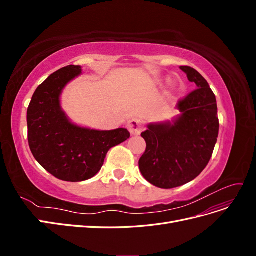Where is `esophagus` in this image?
Instances as JSON below:
<instances>
[{
    "mask_svg": "<svg viewBox=\"0 0 256 256\" xmlns=\"http://www.w3.org/2000/svg\"><path fill=\"white\" fill-rule=\"evenodd\" d=\"M127 127L130 131V134L132 136L140 134L144 129L143 122L141 120H138V118H132L131 120H129Z\"/></svg>",
    "mask_w": 256,
    "mask_h": 256,
    "instance_id": "34e87169",
    "label": "esophagus"
}]
</instances>
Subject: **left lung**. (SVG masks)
<instances>
[{
    "label": "left lung",
    "instance_id": "8db88e82",
    "mask_svg": "<svg viewBox=\"0 0 256 256\" xmlns=\"http://www.w3.org/2000/svg\"><path fill=\"white\" fill-rule=\"evenodd\" d=\"M180 69L198 86L178 102L182 115L173 122L150 124L141 134L146 150L138 168L147 182L162 189L180 187L202 173L219 134L214 92L196 69L189 66Z\"/></svg>",
    "mask_w": 256,
    "mask_h": 256
}]
</instances>
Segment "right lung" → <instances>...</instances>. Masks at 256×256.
<instances>
[{
  "mask_svg": "<svg viewBox=\"0 0 256 256\" xmlns=\"http://www.w3.org/2000/svg\"><path fill=\"white\" fill-rule=\"evenodd\" d=\"M81 74L69 65L53 72L34 92L28 108V140L34 158L46 171L65 182H83L102 168L106 152L130 138L129 131L90 130L68 120L60 104L65 85Z\"/></svg>",
  "mask_w": 256,
  "mask_h": 256,
  "instance_id": "obj_1",
  "label": "right lung"
}]
</instances>
